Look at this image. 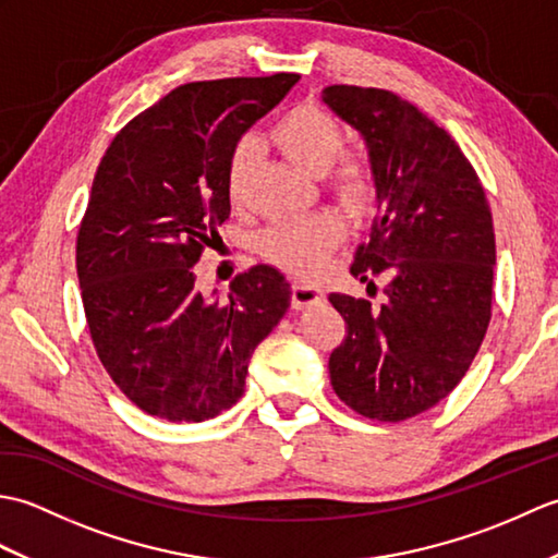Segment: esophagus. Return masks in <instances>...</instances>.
<instances>
[{"label":"esophagus","mask_w":558,"mask_h":558,"mask_svg":"<svg viewBox=\"0 0 558 558\" xmlns=\"http://www.w3.org/2000/svg\"><path fill=\"white\" fill-rule=\"evenodd\" d=\"M322 300H324V292L316 286H306V282H298V280L290 286V304L294 310H304V306H312Z\"/></svg>","instance_id":"esophagus-1"}]
</instances>
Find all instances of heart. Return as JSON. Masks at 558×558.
I'll use <instances>...</instances> for the list:
<instances>
[{
	"label": "heart",
	"mask_w": 558,
	"mask_h": 558,
	"mask_svg": "<svg viewBox=\"0 0 558 558\" xmlns=\"http://www.w3.org/2000/svg\"><path fill=\"white\" fill-rule=\"evenodd\" d=\"M270 136L286 156L314 174H328V189L350 213H364L376 201L374 165L357 153H345V132L333 114L318 105L304 102L288 110L270 126ZM254 138H240L225 165V196L240 206L252 162ZM345 225L333 213H314L306 218L280 220L258 236V252L282 270L312 276L326 256L342 242Z\"/></svg>",
	"instance_id": "obj_1"
}]
</instances>
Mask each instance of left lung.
Wrapping results in <instances>:
<instances>
[{
	"instance_id": "8db88e82",
	"label": "left lung",
	"mask_w": 558,
	"mask_h": 558,
	"mask_svg": "<svg viewBox=\"0 0 558 558\" xmlns=\"http://www.w3.org/2000/svg\"><path fill=\"white\" fill-rule=\"evenodd\" d=\"M324 102L364 134L376 174L372 236L350 272L388 278L378 310L350 294L328 298L345 322L330 384L362 417L402 422L460 384L487 333L492 210L465 153L412 102L362 86H328Z\"/></svg>"
}]
</instances>
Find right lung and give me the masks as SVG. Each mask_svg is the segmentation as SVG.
<instances>
[{
	"label": "right lung",
	"instance_id": "obj_1",
	"mask_svg": "<svg viewBox=\"0 0 558 558\" xmlns=\"http://www.w3.org/2000/svg\"><path fill=\"white\" fill-rule=\"evenodd\" d=\"M298 74L194 81L136 114L105 150L76 236L93 348L136 408L204 422L244 393L248 360L290 304L276 268L196 290V264L230 216L225 165Z\"/></svg>",
	"mask_w": 558,
	"mask_h": 558
}]
</instances>
